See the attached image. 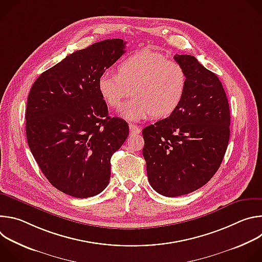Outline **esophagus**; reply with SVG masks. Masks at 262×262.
<instances>
[{"label": "esophagus", "mask_w": 262, "mask_h": 262, "mask_svg": "<svg viewBox=\"0 0 262 262\" xmlns=\"http://www.w3.org/2000/svg\"><path fill=\"white\" fill-rule=\"evenodd\" d=\"M129 132H130V135L140 134L141 133V127L137 126L135 124H129Z\"/></svg>", "instance_id": "1"}]
</instances>
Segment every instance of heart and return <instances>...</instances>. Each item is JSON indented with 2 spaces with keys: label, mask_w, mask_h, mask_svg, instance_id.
Here are the masks:
<instances>
[{
  "label": "heart",
  "mask_w": 262,
  "mask_h": 262,
  "mask_svg": "<svg viewBox=\"0 0 262 262\" xmlns=\"http://www.w3.org/2000/svg\"><path fill=\"white\" fill-rule=\"evenodd\" d=\"M186 85L188 76L181 64L149 50L126 57L117 65V73L104 72L97 81L101 99L112 108H119L134 96L120 112L129 121L171 115L181 103Z\"/></svg>",
  "instance_id": "1"
}]
</instances>
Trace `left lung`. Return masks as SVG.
I'll return each mask as SVG.
<instances>
[{"label": "left lung", "instance_id": "obj_1", "mask_svg": "<svg viewBox=\"0 0 262 262\" xmlns=\"http://www.w3.org/2000/svg\"><path fill=\"white\" fill-rule=\"evenodd\" d=\"M188 85L173 113L146 126L143 157L148 181L166 197L190 194L220 168L230 136V110L222 83L190 55H175Z\"/></svg>", "mask_w": 262, "mask_h": 262}]
</instances>
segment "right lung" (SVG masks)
I'll list each match as a JSON object with an SVG mask.
<instances>
[{
    "label": "right lung",
    "mask_w": 262,
    "mask_h": 262,
    "mask_svg": "<svg viewBox=\"0 0 262 262\" xmlns=\"http://www.w3.org/2000/svg\"><path fill=\"white\" fill-rule=\"evenodd\" d=\"M106 39L72 53L42 72L28 96L26 134L43 175L64 194L88 198L111 177V158L128 136L125 120L110 117L97 81L124 53Z\"/></svg>",
    "instance_id": "obj_1"
}]
</instances>
